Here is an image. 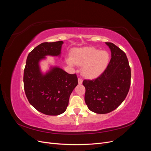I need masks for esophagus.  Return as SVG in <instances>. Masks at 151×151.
I'll list each match as a JSON object with an SVG mask.
<instances>
[{
    "mask_svg": "<svg viewBox=\"0 0 151 151\" xmlns=\"http://www.w3.org/2000/svg\"><path fill=\"white\" fill-rule=\"evenodd\" d=\"M78 83H79V84H81L82 83H83V79H82L81 78H79L78 79Z\"/></svg>",
    "mask_w": 151,
    "mask_h": 151,
    "instance_id": "obj_1",
    "label": "esophagus"
}]
</instances>
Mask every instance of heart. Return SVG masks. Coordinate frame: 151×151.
Masks as SVG:
<instances>
[{
  "instance_id": "b5f03b06",
  "label": "heart",
  "mask_w": 151,
  "mask_h": 151,
  "mask_svg": "<svg viewBox=\"0 0 151 151\" xmlns=\"http://www.w3.org/2000/svg\"><path fill=\"white\" fill-rule=\"evenodd\" d=\"M109 55L105 50L94 47L77 48L73 51L72 58L68 59L69 65L82 67V74L88 78L98 77L105 70L109 62Z\"/></svg>"
}]
</instances>
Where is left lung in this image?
Segmentation results:
<instances>
[{"label":"left lung","instance_id":"1","mask_svg":"<svg viewBox=\"0 0 151 151\" xmlns=\"http://www.w3.org/2000/svg\"><path fill=\"white\" fill-rule=\"evenodd\" d=\"M111 58L105 70L93 80H84V99L91 111L106 114L124 101L130 86L131 70L125 52L115 44L106 42Z\"/></svg>","mask_w":151,"mask_h":151}]
</instances>
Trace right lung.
Segmentation results:
<instances>
[{
	"instance_id": "1",
	"label": "right lung",
	"mask_w": 151,
	"mask_h": 151,
	"mask_svg": "<svg viewBox=\"0 0 151 151\" xmlns=\"http://www.w3.org/2000/svg\"><path fill=\"white\" fill-rule=\"evenodd\" d=\"M62 41L45 42L28 54L24 70V89L29 103L47 115H58L65 112L72 91L78 84L76 74H70L62 68L52 67L43 74L39 62L45 56H59Z\"/></svg>"
}]
</instances>
